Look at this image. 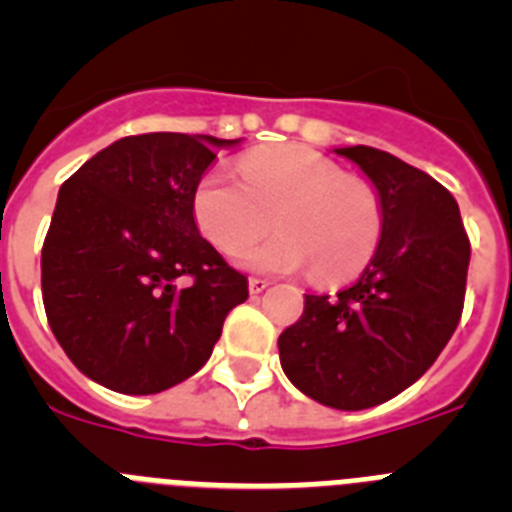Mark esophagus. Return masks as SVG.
<instances>
[{
  "mask_svg": "<svg viewBox=\"0 0 512 512\" xmlns=\"http://www.w3.org/2000/svg\"><path fill=\"white\" fill-rule=\"evenodd\" d=\"M266 287H269V279H264V277L248 279V289H251V295H261Z\"/></svg>",
  "mask_w": 512,
  "mask_h": 512,
  "instance_id": "34e87169",
  "label": "esophagus"
}]
</instances>
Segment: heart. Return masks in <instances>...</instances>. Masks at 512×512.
Masks as SVG:
<instances>
[{
  "mask_svg": "<svg viewBox=\"0 0 512 512\" xmlns=\"http://www.w3.org/2000/svg\"><path fill=\"white\" fill-rule=\"evenodd\" d=\"M194 220L220 251H238L271 228L269 241L238 253L248 269H310L318 284L356 277L382 238L379 192L315 151L264 148L241 161V182L212 171L197 184Z\"/></svg>",
  "mask_w": 512,
  "mask_h": 512,
  "instance_id": "heart-1",
  "label": "heart"
}]
</instances>
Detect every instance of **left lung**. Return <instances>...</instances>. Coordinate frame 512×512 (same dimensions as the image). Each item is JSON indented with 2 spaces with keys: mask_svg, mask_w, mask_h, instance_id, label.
I'll return each mask as SVG.
<instances>
[{
  "mask_svg": "<svg viewBox=\"0 0 512 512\" xmlns=\"http://www.w3.org/2000/svg\"><path fill=\"white\" fill-rule=\"evenodd\" d=\"M377 187L382 238L338 295H305L279 336V361L297 390L336 410H364L418 382L454 336L467 292L469 246L446 187L392 153L336 148Z\"/></svg>",
  "mask_w": 512,
  "mask_h": 512,
  "instance_id": "1",
  "label": "left lung"
}]
</instances>
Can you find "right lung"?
Masks as SVG:
<instances>
[{
	"label": "right lung",
	"instance_id": "1",
	"mask_svg": "<svg viewBox=\"0 0 512 512\" xmlns=\"http://www.w3.org/2000/svg\"><path fill=\"white\" fill-rule=\"evenodd\" d=\"M238 140L146 133L63 182L40 256L43 305L74 366L107 390L156 395L200 372L248 300L194 223V189Z\"/></svg>",
	"mask_w": 512,
	"mask_h": 512
}]
</instances>
